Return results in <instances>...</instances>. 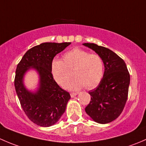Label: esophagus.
<instances>
[{
  "label": "esophagus",
  "instance_id": "1",
  "mask_svg": "<svg viewBox=\"0 0 146 146\" xmlns=\"http://www.w3.org/2000/svg\"><path fill=\"white\" fill-rule=\"evenodd\" d=\"M76 95H77L76 92H70V96H71V98H74Z\"/></svg>",
  "mask_w": 146,
  "mask_h": 146
}]
</instances>
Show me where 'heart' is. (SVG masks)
Here are the masks:
<instances>
[{"instance_id":"heart-1","label":"heart","mask_w":146,"mask_h":146,"mask_svg":"<svg viewBox=\"0 0 146 146\" xmlns=\"http://www.w3.org/2000/svg\"><path fill=\"white\" fill-rule=\"evenodd\" d=\"M73 71L76 78L71 82L70 89L85 87L92 89L98 86L104 77V67L102 58L97 54L80 48H74L63 56V61L54 59L51 64V73L54 80L62 88L71 80Z\"/></svg>"}]
</instances>
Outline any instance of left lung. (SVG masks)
Segmentation results:
<instances>
[{
	"instance_id": "8db88e82",
	"label": "left lung",
	"mask_w": 146,
	"mask_h": 146,
	"mask_svg": "<svg viewBox=\"0 0 146 146\" xmlns=\"http://www.w3.org/2000/svg\"><path fill=\"white\" fill-rule=\"evenodd\" d=\"M83 44L100 56L105 68L100 83L89 92L91 100L85 110L95 121L110 123L115 120L124 108L129 93L130 74L124 61L114 51L93 43Z\"/></svg>"
}]
</instances>
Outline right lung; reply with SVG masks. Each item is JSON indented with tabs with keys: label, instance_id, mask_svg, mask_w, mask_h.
Listing matches in <instances>:
<instances>
[{
	"label": "right lung",
	"instance_id": "add662e5",
	"mask_svg": "<svg viewBox=\"0 0 146 146\" xmlns=\"http://www.w3.org/2000/svg\"><path fill=\"white\" fill-rule=\"evenodd\" d=\"M70 44V42H46L35 46L25 54L17 64L14 84L23 111L29 120L38 126L47 127L61 118L70 98L69 92L60 88L51 73L54 56ZM29 67H35L40 76V87L32 94L22 83L24 74Z\"/></svg>",
	"mask_w": 146,
	"mask_h": 146
}]
</instances>
